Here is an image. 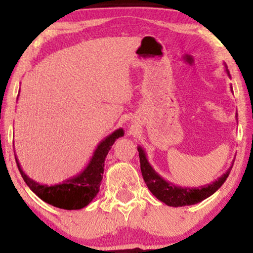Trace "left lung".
Segmentation results:
<instances>
[{"mask_svg":"<svg viewBox=\"0 0 253 253\" xmlns=\"http://www.w3.org/2000/svg\"><path fill=\"white\" fill-rule=\"evenodd\" d=\"M225 69L228 77H231L229 76V71L226 64ZM138 152L139 158H140L141 173H143L144 181L146 183L147 188H149V190L159 200V201L164 202L165 205L170 206V207H183V206L195 205V203L201 202L203 200L207 199V197L213 195V194L223 184V182L226 181L229 172H231L232 167H233V163H232L231 167L228 168V170L226 171L222 176H220L219 178L215 179L214 182L210 183V184L202 185V187L200 188L181 187V185H176L173 184V183L164 179L163 177L159 175V173L151 167L143 147L138 146Z\"/></svg>","mask_w":253,"mask_h":253,"instance_id":"left-lung-1","label":"left lung"}]
</instances>
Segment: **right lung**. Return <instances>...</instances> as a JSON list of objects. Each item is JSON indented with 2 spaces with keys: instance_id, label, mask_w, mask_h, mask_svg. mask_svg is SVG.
I'll return each mask as SVG.
<instances>
[{
  "instance_id": "add662e5",
  "label": "right lung",
  "mask_w": 253,
  "mask_h": 253,
  "mask_svg": "<svg viewBox=\"0 0 253 253\" xmlns=\"http://www.w3.org/2000/svg\"><path fill=\"white\" fill-rule=\"evenodd\" d=\"M124 134L125 130L119 128L114 130L112 134L107 135L97 145L96 150L94 151L88 165L84 168L83 171H81L76 176L65 179L62 183H58V184L47 185L36 182L26 175L16 156L15 161L26 184L42 201L57 208H62V210H82L97 195L103 177L104 159L115 140L120 136H124Z\"/></svg>"
}]
</instances>
